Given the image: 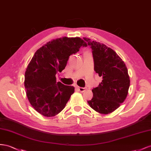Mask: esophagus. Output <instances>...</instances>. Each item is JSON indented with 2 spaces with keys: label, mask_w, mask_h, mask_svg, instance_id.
Here are the masks:
<instances>
[{
  "label": "esophagus",
  "mask_w": 151,
  "mask_h": 151,
  "mask_svg": "<svg viewBox=\"0 0 151 151\" xmlns=\"http://www.w3.org/2000/svg\"><path fill=\"white\" fill-rule=\"evenodd\" d=\"M77 88H78V91H80V92H85V88H83V87H77Z\"/></svg>",
  "instance_id": "34e87169"
}]
</instances>
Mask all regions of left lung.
I'll return each mask as SVG.
<instances>
[{
	"label": "left lung",
	"mask_w": 151,
	"mask_h": 151,
	"mask_svg": "<svg viewBox=\"0 0 151 151\" xmlns=\"http://www.w3.org/2000/svg\"><path fill=\"white\" fill-rule=\"evenodd\" d=\"M83 39L92 49L94 71L102 77V82L92 89L93 97L87 102L98 113H111L127 96L130 83L127 68L113 49L89 38Z\"/></svg>",
	"instance_id": "8db88e82"
}]
</instances>
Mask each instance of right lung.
<instances>
[{
    "label": "right lung",
    "instance_id": "1",
    "mask_svg": "<svg viewBox=\"0 0 151 151\" xmlns=\"http://www.w3.org/2000/svg\"><path fill=\"white\" fill-rule=\"evenodd\" d=\"M87 44L79 37L53 40L38 49L24 75V87L32 107L47 117L59 114L75 92L73 86L57 82L55 75L65 68L69 57Z\"/></svg>",
    "mask_w": 151,
    "mask_h": 151
}]
</instances>
